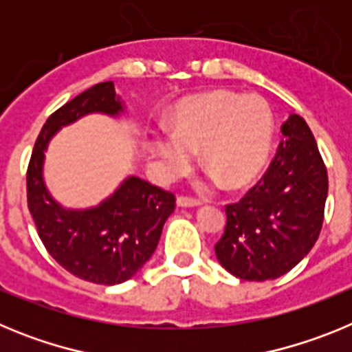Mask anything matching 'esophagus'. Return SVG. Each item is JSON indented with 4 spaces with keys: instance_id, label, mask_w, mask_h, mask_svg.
Instances as JSON below:
<instances>
[{
    "instance_id": "34e87169",
    "label": "esophagus",
    "mask_w": 352,
    "mask_h": 352,
    "mask_svg": "<svg viewBox=\"0 0 352 352\" xmlns=\"http://www.w3.org/2000/svg\"><path fill=\"white\" fill-rule=\"evenodd\" d=\"M176 203H178V206L182 208H194V206H199L201 201L194 197H186V195H179V197L176 199Z\"/></svg>"
}]
</instances>
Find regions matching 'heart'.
<instances>
[{"mask_svg": "<svg viewBox=\"0 0 352 352\" xmlns=\"http://www.w3.org/2000/svg\"><path fill=\"white\" fill-rule=\"evenodd\" d=\"M272 139V111L261 96L213 91L183 102L174 113L173 132L155 135L153 149L162 174L176 178L203 146L204 166L236 188L263 169Z\"/></svg>", "mask_w": 352, "mask_h": 352, "instance_id": "heart-1", "label": "heart"}]
</instances>
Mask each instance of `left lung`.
<instances>
[{
    "instance_id": "obj_1",
    "label": "left lung",
    "mask_w": 352,
    "mask_h": 352,
    "mask_svg": "<svg viewBox=\"0 0 352 352\" xmlns=\"http://www.w3.org/2000/svg\"><path fill=\"white\" fill-rule=\"evenodd\" d=\"M328 173L307 121L291 114L263 178L227 204L217 259L241 280H273L316 245L324 220Z\"/></svg>"
}]
</instances>
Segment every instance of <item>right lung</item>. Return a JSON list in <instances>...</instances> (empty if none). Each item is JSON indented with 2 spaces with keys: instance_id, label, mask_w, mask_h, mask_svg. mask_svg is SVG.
Here are the masks:
<instances>
[{
  "instance_id": "add662e5",
  "label": "right lung",
  "mask_w": 352,
  "mask_h": 352,
  "mask_svg": "<svg viewBox=\"0 0 352 352\" xmlns=\"http://www.w3.org/2000/svg\"><path fill=\"white\" fill-rule=\"evenodd\" d=\"M91 113H123L111 80L82 91L45 121L28 166V208L43 247L56 263L80 280L114 285L132 278L153 256L162 227L176 208V197L130 176L95 208L65 210L56 203L43 183V151L61 126Z\"/></svg>"
}]
</instances>
